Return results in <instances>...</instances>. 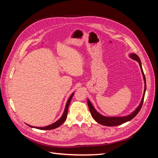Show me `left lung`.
<instances>
[{"mask_svg": "<svg viewBox=\"0 0 158 158\" xmlns=\"http://www.w3.org/2000/svg\"><path fill=\"white\" fill-rule=\"evenodd\" d=\"M130 56L134 60H136L137 62H138V63L140 64V69L142 70V73L143 74V78H144V80L145 82V88H144V95H143V98L142 99V102L140 104V106L138 107V108L134 111L132 114H129L128 116L126 117H104L102 114H100L98 112H97L96 110L94 109L92 103H90V102L88 99V107L89 109V111L91 114H92V117L94 118L95 121H96L98 123L101 124L102 125L105 126H108V127H114V126H117V125H122V124L125 123L127 121H131V119H132L134 117H135L136 114L139 113L140 111V109L142 108L143 102H144V95H145V92H146V78H145V75L144 74V72H143L142 68V65H141V61L138 57V55L136 54H131Z\"/></svg>", "mask_w": 158, "mask_h": 158, "instance_id": "1", "label": "left lung"}]
</instances>
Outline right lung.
I'll return each mask as SVG.
<instances>
[{
  "mask_svg": "<svg viewBox=\"0 0 158 158\" xmlns=\"http://www.w3.org/2000/svg\"><path fill=\"white\" fill-rule=\"evenodd\" d=\"M74 94H72L70 95V97L69 98V100L67 103H66V107H65V109H64V111L63 114V115H62V117L59 119L58 121H57L56 122H55V123L52 124V125H49V126H47V127H33V128H38V129H40V130H52V129H54V128H56L57 127H59V126H60L62 124H63L65 120L66 117H67V113H68V109H69V106L70 105V101L72 98H73V96Z\"/></svg>",
  "mask_w": 158,
  "mask_h": 158,
  "instance_id": "right-lung-1",
  "label": "right lung"
}]
</instances>
